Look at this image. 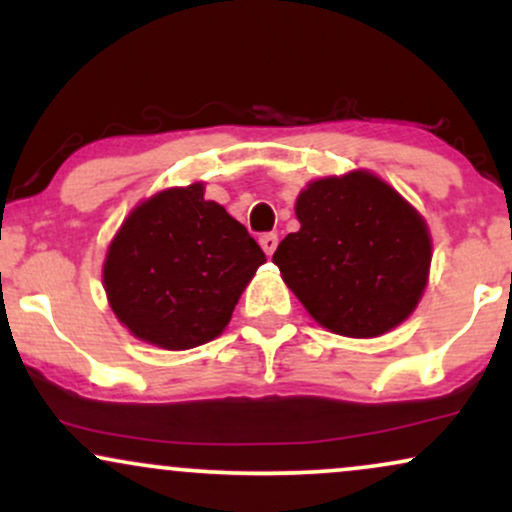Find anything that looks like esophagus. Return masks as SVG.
<instances>
[{"label": "esophagus", "instance_id": "34e87169", "mask_svg": "<svg viewBox=\"0 0 512 512\" xmlns=\"http://www.w3.org/2000/svg\"><path fill=\"white\" fill-rule=\"evenodd\" d=\"M260 245L267 255H274L276 245H279V236L276 233H264V236H260Z\"/></svg>", "mask_w": 512, "mask_h": 512}]
</instances>
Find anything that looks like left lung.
<instances>
[{"label":"left lung","mask_w":512,"mask_h":512,"mask_svg":"<svg viewBox=\"0 0 512 512\" xmlns=\"http://www.w3.org/2000/svg\"><path fill=\"white\" fill-rule=\"evenodd\" d=\"M301 231L274 252L286 286L344 337H378L411 315L426 289V223L375 175L310 182L296 202Z\"/></svg>","instance_id":"obj_1"}]
</instances>
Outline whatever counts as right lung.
<instances>
[{"label":"right lung","instance_id":"1","mask_svg":"<svg viewBox=\"0 0 512 512\" xmlns=\"http://www.w3.org/2000/svg\"><path fill=\"white\" fill-rule=\"evenodd\" d=\"M262 262L243 223L204 187H175L139 204L110 243L103 284L134 337L170 351L219 337Z\"/></svg>","mask_w":512,"mask_h":512}]
</instances>
